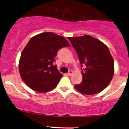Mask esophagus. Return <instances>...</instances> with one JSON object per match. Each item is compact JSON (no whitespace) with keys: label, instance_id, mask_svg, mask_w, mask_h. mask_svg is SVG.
<instances>
[{"label":"esophagus","instance_id":"34e87169","mask_svg":"<svg viewBox=\"0 0 129 129\" xmlns=\"http://www.w3.org/2000/svg\"><path fill=\"white\" fill-rule=\"evenodd\" d=\"M68 74H69V76H72V75H73V71H72V70H70L69 72V73H68Z\"/></svg>","mask_w":129,"mask_h":129}]
</instances>
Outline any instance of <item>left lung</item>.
<instances>
[{
    "label": "left lung",
    "mask_w": 129,
    "mask_h": 129,
    "mask_svg": "<svg viewBox=\"0 0 129 129\" xmlns=\"http://www.w3.org/2000/svg\"><path fill=\"white\" fill-rule=\"evenodd\" d=\"M78 54L82 71V81L75 85L77 91L85 95L102 91L112 81L115 72L114 60L107 46L93 36L69 37Z\"/></svg>",
    "instance_id": "1"
}]
</instances>
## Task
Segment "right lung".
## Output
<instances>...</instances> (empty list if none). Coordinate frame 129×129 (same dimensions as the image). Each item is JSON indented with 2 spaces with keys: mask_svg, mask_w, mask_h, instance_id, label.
Masks as SVG:
<instances>
[{
  "mask_svg": "<svg viewBox=\"0 0 129 129\" xmlns=\"http://www.w3.org/2000/svg\"><path fill=\"white\" fill-rule=\"evenodd\" d=\"M70 45L63 36L45 32L32 37L20 55L19 70L22 81L33 90L54 89L63 76L54 66L57 51Z\"/></svg>",
  "mask_w": 129,
  "mask_h": 129,
  "instance_id": "right-lung-1",
  "label": "right lung"
}]
</instances>
